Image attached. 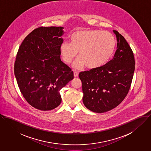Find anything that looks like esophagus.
<instances>
[{
    "instance_id": "esophagus-1",
    "label": "esophagus",
    "mask_w": 151,
    "mask_h": 151,
    "mask_svg": "<svg viewBox=\"0 0 151 151\" xmlns=\"http://www.w3.org/2000/svg\"><path fill=\"white\" fill-rule=\"evenodd\" d=\"M73 73H74V77L75 78H77L78 76V75H79V73L77 71H76V70H75L73 72Z\"/></svg>"
}]
</instances>
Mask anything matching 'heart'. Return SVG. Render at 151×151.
Wrapping results in <instances>:
<instances>
[{
    "mask_svg": "<svg viewBox=\"0 0 151 151\" xmlns=\"http://www.w3.org/2000/svg\"><path fill=\"white\" fill-rule=\"evenodd\" d=\"M70 42H64L60 52L64 61L70 63L79 52L80 58L73 64L75 68L86 65L91 69L100 67L108 61L116 46L114 36L99 29L78 31L70 37Z\"/></svg>",
    "mask_w": 151,
    "mask_h": 151,
    "instance_id": "heart-1",
    "label": "heart"
}]
</instances>
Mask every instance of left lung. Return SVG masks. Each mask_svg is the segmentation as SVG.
<instances>
[{"label":"left lung","instance_id":"obj_1","mask_svg":"<svg viewBox=\"0 0 151 151\" xmlns=\"http://www.w3.org/2000/svg\"><path fill=\"white\" fill-rule=\"evenodd\" d=\"M117 49L112 60L100 67L81 72L84 106L92 112L104 113L118 106L126 97L132 82L135 60L133 51L116 31Z\"/></svg>","mask_w":151,"mask_h":151}]
</instances>
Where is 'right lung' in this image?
<instances>
[{
	"label": "right lung",
	"instance_id": "1",
	"mask_svg": "<svg viewBox=\"0 0 151 151\" xmlns=\"http://www.w3.org/2000/svg\"><path fill=\"white\" fill-rule=\"evenodd\" d=\"M61 27H39L23 40L17 52L14 74L26 101L40 111L61 102L60 90L73 79V72L60 58L64 34Z\"/></svg>",
	"mask_w": 151,
	"mask_h": 151
}]
</instances>
